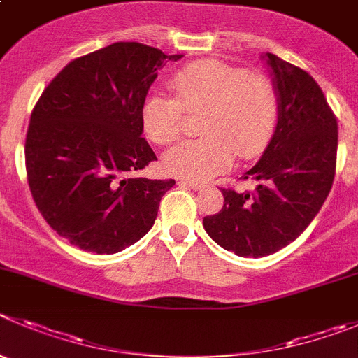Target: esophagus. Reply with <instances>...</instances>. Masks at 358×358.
Masks as SVG:
<instances>
[{
  "instance_id": "1",
  "label": "esophagus",
  "mask_w": 358,
  "mask_h": 358,
  "mask_svg": "<svg viewBox=\"0 0 358 358\" xmlns=\"http://www.w3.org/2000/svg\"><path fill=\"white\" fill-rule=\"evenodd\" d=\"M181 185L188 186V188L195 189V192H199V189H202V188H204V185H202V182H196V181H189V179H182V181H181Z\"/></svg>"
}]
</instances>
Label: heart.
I'll return each instance as SVG.
<instances>
[{
    "instance_id": "obj_1",
    "label": "heart",
    "mask_w": 358,
    "mask_h": 358,
    "mask_svg": "<svg viewBox=\"0 0 358 358\" xmlns=\"http://www.w3.org/2000/svg\"><path fill=\"white\" fill-rule=\"evenodd\" d=\"M179 99L150 94L142 104V127L159 145L182 133V108L206 110L199 140L179 143L165 154V169L173 176L208 179L232 163L236 150L243 159L264 152L278 122V96L264 78L216 60L186 65L172 78Z\"/></svg>"
}]
</instances>
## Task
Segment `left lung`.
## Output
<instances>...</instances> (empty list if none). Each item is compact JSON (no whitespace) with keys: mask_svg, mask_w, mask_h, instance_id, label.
<instances>
[{"mask_svg":"<svg viewBox=\"0 0 358 358\" xmlns=\"http://www.w3.org/2000/svg\"><path fill=\"white\" fill-rule=\"evenodd\" d=\"M278 96V122L261 159L243 179L254 193L222 189V211L204 218L220 247L239 257H264L309 227L336 176L337 120L313 76L278 57L262 55Z\"/></svg>","mask_w":358,"mask_h":358,"instance_id":"left-lung-1","label":"left lung"}]
</instances>
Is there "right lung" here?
<instances>
[{
  "instance_id": "right-lung-1",
  "label": "right lung",
  "mask_w": 358,
  "mask_h": 358,
  "mask_svg": "<svg viewBox=\"0 0 358 358\" xmlns=\"http://www.w3.org/2000/svg\"><path fill=\"white\" fill-rule=\"evenodd\" d=\"M181 57L115 42L72 60L42 92L26 134L28 185L74 247L117 254L154 225L176 181L133 176L156 162L142 138V104L157 71Z\"/></svg>"
}]
</instances>
